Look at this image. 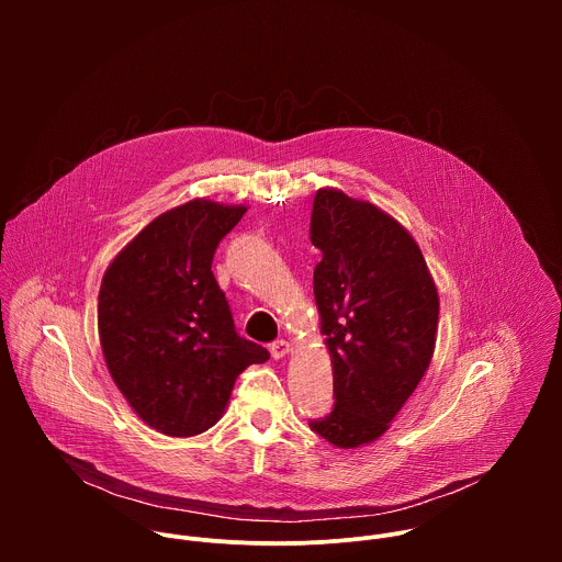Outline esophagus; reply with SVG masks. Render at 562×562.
<instances>
[{
  "label": "esophagus",
  "instance_id": "1",
  "mask_svg": "<svg viewBox=\"0 0 562 562\" xmlns=\"http://www.w3.org/2000/svg\"><path fill=\"white\" fill-rule=\"evenodd\" d=\"M271 356L276 358V360H280V358H286L289 353H291V345L286 342V340H276V342H271Z\"/></svg>",
  "mask_w": 562,
  "mask_h": 562
}]
</instances>
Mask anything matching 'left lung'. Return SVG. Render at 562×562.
Masks as SVG:
<instances>
[{
	"label": "left lung",
	"instance_id": "1",
	"mask_svg": "<svg viewBox=\"0 0 562 562\" xmlns=\"http://www.w3.org/2000/svg\"><path fill=\"white\" fill-rule=\"evenodd\" d=\"M311 245L319 331L331 353L336 407L308 427L340 449L378 440L429 369L438 291L409 231L371 202L319 189Z\"/></svg>",
	"mask_w": 562,
	"mask_h": 562
}]
</instances>
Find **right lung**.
<instances>
[{"mask_svg":"<svg viewBox=\"0 0 562 562\" xmlns=\"http://www.w3.org/2000/svg\"><path fill=\"white\" fill-rule=\"evenodd\" d=\"M247 206L191 200L146 224L109 265L98 302L113 382L155 431L189 438L213 427L235 378L269 351L239 338L211 271L220 239Z\"/></svg>","mask_w":562,"mask_h":562,"instance_id":"obj_1","label":"right lung"}]
</instances>
